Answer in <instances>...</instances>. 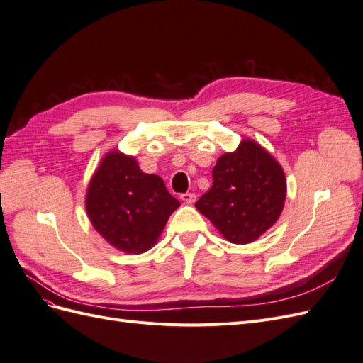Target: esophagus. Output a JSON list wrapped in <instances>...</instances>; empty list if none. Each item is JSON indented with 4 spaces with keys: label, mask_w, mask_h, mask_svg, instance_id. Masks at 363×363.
Here are the masks:
<instances>
[{
    "label": "esophagus",
    "mask_w": 363,
    "mask_h": 363,
    "mask_svg": "<svg viewBox=\"0 0 363 363\" xmlns=\"http://www.w3.org/2000/svg\"><path fill=\"white\" fill-rule=\"evenodd\" d=\"M180 199L184 201V203H188V204H192L195 200H196V195L195 194H192V192H186V194H183Z\"/></svg>",
    "instance_id": "1"
}]
</instances>
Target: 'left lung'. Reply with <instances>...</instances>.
Segmentation results:
<instances>
[{"label": "left lung", "instance_id": "1", "mask_svg": "<svg viewBox=\"0 0 363 363\" xmlns=\"http://www.w3.org/2000/svg\"><path fill=\"white\" fill-rule=\"evenodd\" d=\"M212 177V188L195 207L230 242H255L277 223L286 200V177L256 140L242 139L233 152H224Z\"/></svg>", "mask_w": 363, "mask_h": 363}]
</instances>
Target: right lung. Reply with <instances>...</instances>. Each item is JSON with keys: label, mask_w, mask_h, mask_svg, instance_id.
Listing matches in <instances>:
<instances>
[{"label": "right lung", "mask_w": 363, "mask_h": 363, "mask_svg": "<svg viewBox=\"0 0 363 363\" xmlns=\"http://www.w3.org/2000/svg\"><path fill=\"white\" fill-rule=\"evenodd\" d=\"M84 206L92 227L108 244L140 255L157 244L180 201L159 175L145 174L133 156L112 150L92 175Z\"/></svg>", "instance_id": "obj_1"}]
</instances>
